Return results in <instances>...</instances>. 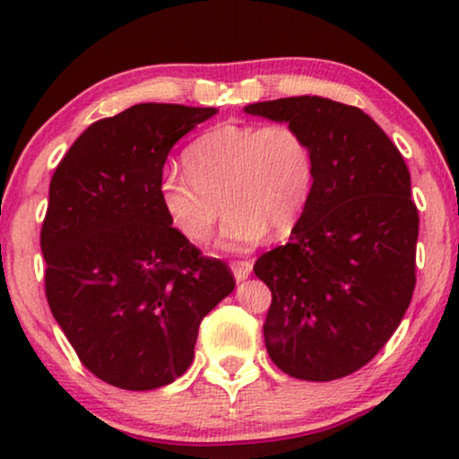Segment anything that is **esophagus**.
Wrapping results in <instances>:
<instances>
[{"mask_svg":"<svg viewBox=\"0 0 459 459\" xmlns=\"http://www.w3.org/2000/svg\"><path fill=\"white\" fill-rule=\"evenodd\" d=\"M233 272L237 281H246L252 272V261H233Z\"/></svg>","mask_w":459,"mask_h":459,"instance_id":"esophagus-1","label":"esophagus"}]
</instances>
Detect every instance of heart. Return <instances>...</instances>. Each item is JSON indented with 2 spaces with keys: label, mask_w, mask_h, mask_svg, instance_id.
I'll return each mask as SVG.
<instances>
[{
  "label": "heart",
  "mask_w": 459,
  "mask_h": 459,
  "mask_svg": "<svg viewBox=\"0 0 459 459\" xmlns=\"http://www.w3.org/2000/svg\"><path fill=\"white\" fill-rule=\"evenodd\" d=\"M187 172L168 170L160 200L168 222L183 239H209L222 204L218 246L247 250L267 230L289 233L307 212L315 187L308 140L289 123H229L187 146Z\"/></svg>",
  "instance_id": "b5f03b06"
}]
</instances>
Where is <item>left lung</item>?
<instances>
[{
    "label": "left lung",
    "mask_w": 459,
    "mask_h": 459,
    "mask_svg": "<svg viewBox=\"0 0 459 459\" xmlns=\"http://www.w3.org/2000/svg\"><path fill=\"white\" fill-rule=\"evenodd\" d=\"M246 112L293 125L315 157L313 196L291 239L255 263L272 291L267 354L298 380H339L377 356L412 299L419 209L408 166L354 105L289 97Z\"/></svg>",
    "instance_id": "1"
}]
</instances>
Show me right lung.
<instances>
[{
  "label": "right lung",
  "mask_w": 459,
  "mask_h": 459,
  "mask_svg": "<svg viewBox=\"0 0 459 459\" xmlns=\"http://www.w3.org/2000/svg\"><path fill=\"white\" fill-rule=\"evenodd\" d=\"M213 108L140 103L92 123L57 163L40 230L45 296L82 365L125 391L175 382L200 321L235 289L224 261L172 229L168 152Z\"/></svg>",
  "instance_id": "1"
}]
</instances>
